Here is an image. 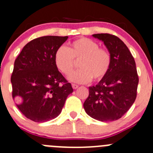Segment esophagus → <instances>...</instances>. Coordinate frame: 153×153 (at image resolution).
Returning <instances> with one entry per match:
<instances>
[{
	"instance_id": "1",
	"label": "esophagus",
	"mask_w": 153,
	"mask_h": 153,
	"mask_svg": "<svg viewBox=\"0 0 153 153\" xmlns=\"http://www.w3.org/2000/svg\"><path fill=\"white\" fill-rule=\"evenodd\" d=\"M72 87H73V89H76L79 87V86H78V85H76V84H72Z\"/></svg>"
}]
</instances>
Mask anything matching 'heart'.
Returning <instances> with one entry per match:
<instances>
[{
  "instance_id": "1",
  "label": "heart",
  "mask_w": 153,
  "mask_h": 153,
  "mask_svg": "<svg viewBox=\"0 0 153 153\" xmlns=\"http://www.w3.org/2000/svg\"><path fill=\"white\" fill-rule=\"evenodd\" d=\"M79 61L80 70L71 74L69 79L78 83H85L93 79L100 81L110 71L112 57L110 51L100 48L96 42L88 38L76 39L67 48L61 46L54 53V63L60 72L68 75Z\"/></svg>"
}]
</instances>
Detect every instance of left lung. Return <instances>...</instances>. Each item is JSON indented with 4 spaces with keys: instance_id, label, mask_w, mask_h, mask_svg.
Wrapping results in <instances>:
<instances>
[{
    "instance_id": "8db88e82",
    "label": "left lung",
    "mask_w": 153,
    "mask_h": 153,
    "mask_svg": "<svg viewBox=\"0 0 153 153\" xmlns=\"http://www.w3.org/2000/svg\"><path fill=\"white\" fill-rule=\"evenodd\" d=\"M104 42L111 54L110 71L96 86L89 87L83 107L87 114L100 121L122 117L137 98L139 77L134 58L118 37L108 33L92 35Z\"/></svg>"
}]
</instances>
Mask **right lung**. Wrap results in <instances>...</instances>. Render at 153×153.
Masks as SVG:
<instances>
[{"label": "right lung", "instance_id": "right-lung-1", "mask_svg": "<svg viewBox=\"0 0 153 153\" xmlns=\"http://www.w3.org/2000/svg\"><path fill=\"white\" fill-rule=\"evenodd\" d=\"M67 38L48 36L33 39L15 60L11 75L13 99L21 113L35 122L57 117L74 91L54 63L56 50Z\"/></svg>", "mask_w": 153, "mask_h": 153}]
</instances>
